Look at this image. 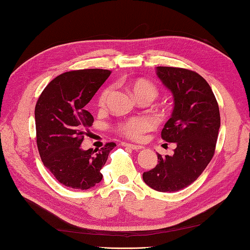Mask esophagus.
<instances>
[{"label": "esophagus", "instance_id": "obj_1", "mask_svg": "<svg viewBox=\"0 0 250 250\" xmlns=\"http://www.w3.org/2000/svg\"><path fill=\"white\" fill-rule=\"evenodd\" d=\"M125 147H128V148H131V149H134V150H139V149H142V148H144L141 145H134V144H130V143H124Z\"/></svg>", "mask_w": 250, "mask_h": 250}]
</instances>
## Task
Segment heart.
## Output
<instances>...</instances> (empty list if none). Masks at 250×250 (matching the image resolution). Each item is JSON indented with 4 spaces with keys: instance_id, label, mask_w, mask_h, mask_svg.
<instances>
[{
    "instance_id": "obj_1",
    "label": "heart",
    "mask_w": 250,
    "mask_h": 250,
    "mask_svg": "<svg viewBox=\"0 0 250 250\" xmlns=\"http://www.w3.org/2000/svg\"><path fill=\"white\" fill-rule=\"evenodd\" d=\"M130 87L132 92L135 97L139 99L141 97H150L155 98L157 95V89L152 83L147 81H143V79H139V81H134L130 83ZM113 87L108 86L102 90L100 97H99V105L104 106L106 101H107L109 94L111 93ZM151 126V121L149 119L145 118V117H134L126 121L121 122L118 126V130L122 135L125 137H129L131 140H140L142 135L145 133L147 130H149Z\"/></svg>"
}]
</instances>
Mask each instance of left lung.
Segmentation results:
<instances>
[{"mask_svg":"<svg viewBox=\"0 0 250 250\" xmlns=\"http://www.w3.org/2000/svg\"><path fill=\"white\" fill-rule=\"evenodd\" d=\"M156 72L174 100L161 137L176 143V148L173 156L158 153L156 167L143 174V179L160 192H175L198 179L213 158L220 128L219 107L209 84L198 73L169 66H158Z\"/></svg>","mask_w":250,"mask_h":250,"instance_id":"1","label":"left lung"}]
</instances>
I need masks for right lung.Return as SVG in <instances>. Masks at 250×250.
Wrapping results in <instances>:
<instances>
[{
  "label": "right lung",
  "mask_w": 250,
  "mask_h": 250,
  "mask_svg": "<svg viewBox=\"0 0 250 250\" xmlns=\"http://www.w3.org/2000/svg\"><path fill=\"white\" fill-rule=\"evenodd\" d=\"M110 73L101 68L63 73L47 84L36 103V143L41 159L66 187L87 190L99 184L103 178L101 168L116 147L115 143L94 150L81 147L86 129L93 122L86 105Z\"/></svg>",
  "instance_id": "add662e5"
}]
</instances>
